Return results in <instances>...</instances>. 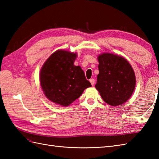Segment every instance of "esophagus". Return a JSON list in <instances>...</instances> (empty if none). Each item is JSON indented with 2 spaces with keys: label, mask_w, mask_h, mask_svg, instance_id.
Instances as JSON below:
<instances>
[{
  "label": "esophagus",
  "mask_w": 159,
  "mask_h": 159,
  "mask_svg": "<svg viewBox=\"0 0 159 159\" xmlns=\"http://www.w3.org/2000/svg\"><path fill=\"white\" fill-rule=\"evenodd\" d=\"M89 81H90L91 84H92V85H93L94 83H95V80H94L93 79H91L89 80Z\"/></svg>",
  "instance_id": "obj_1"
}]
</instances>
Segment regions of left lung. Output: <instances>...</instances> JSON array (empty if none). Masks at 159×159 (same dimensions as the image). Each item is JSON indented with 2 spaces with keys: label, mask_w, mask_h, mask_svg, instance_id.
<instances>
[{
  "label": "left lung",
  "mask_w": 159,
  "mask_h": 159,
  "mask_svg": "<svg viewBox=\"0 0 159 159\" xmlns=\"http://www.w3.org/2000/svg\"><path fill=\"white\" fill-rule=\"evenodd\" d=\"M99 74L96 88L111 106L122 104L130 99L136 85L133 67L123 57L104 52L98 57Z\"/></svg>",
  "instance_id": "left-lung-1"
}]
</instances>
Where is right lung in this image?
<instances>
[{"label": "right lung", "mask_w": 159, "mask_h": 159, "mask_svg": "<svg viewBox=\"0 0 159 159\" xmlns=\"http://www.w3.org/2000/svg\"><path fill=\"white\" fill-rule=\"evenodd\" d=\"M76 52L58 50L50 55L39 72L40 85L46 97L52 102L67 107L92 87L84 71L74 66Z\"/></svg>", "instance_id": "add662e5"}]
</instances>
